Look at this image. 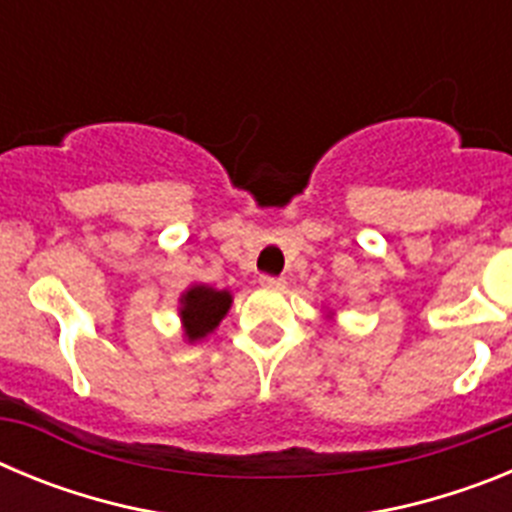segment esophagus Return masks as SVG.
I'll use <instances>...</instances> for the list:
<instances>
[{
  "mask_svg": "<svg viewBox=\"0 0 512 512\" xmlns=\"http://www.w3.org/2000/svg\"><path fill=\"white\" fill-rule=\"evenodd\" d=\"M261 287H266V289H284V279L282 277H269V274H264V277H261Z\"/></svg>",
  "mask_w": 512,
  "mask_h": 512,
  "instance_id": "1",
  "label": "esophagus"
}]
</instances>
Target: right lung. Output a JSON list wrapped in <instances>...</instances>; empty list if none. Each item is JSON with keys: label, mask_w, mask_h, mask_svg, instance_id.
Segmentation results:
<instances>
[{"label": "right lung", "mask_w": 512, "mask_h": 512, "mask_svg": "<svg viewBox=\"0 0 512 512\" xmlns=\"http://www.w3.org/2000/svg\"><path fill=\"white\" fill-rule=\"evenodd\" d=\"M233 295L228 289H212L207 284H194L179 300V318L184 325V338L189 343L202 341L228 315Z\"/></svg>", "instance_id": "1"}]
</instances>
